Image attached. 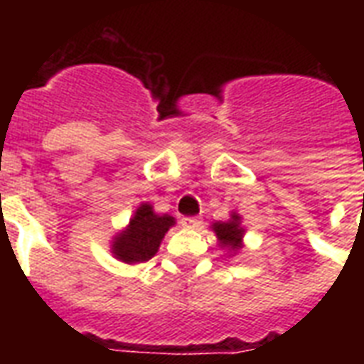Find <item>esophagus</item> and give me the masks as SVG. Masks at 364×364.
<instances>
[{
	"label": "esophagus",
	"instance_id": "34e87169",
	"mask_svg": "<svg viewBox=\"0 0 364 364\" xmlns=\"http://www.w3.org/2000/svg\"><path fill=\"white\" fill-rule=\"evenodd\" d=\"M183 227L187 228H200V225H202V221H200L198 217H183Z\"/></svg>",
	"mask_w": 364,
	"mask_h": 364
}]
</instances>
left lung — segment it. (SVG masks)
Listing matches in <instances>:
<instances>
[{
	"label": "left lung",
	"instance_id": "8db88e82",
	"mask_svg": "<svg viewBox=\"0 0 364 364\" xmlns=\"http://www.w3.org/2000/svg\"><path fill=\"white\" fill-rule=\"evenodd\" d=\"M211 230L215 234L217 243L223 249H227L228 255H236L243 247V234L245 228L242 227V217L240 213L232 211L228 221H217L211 225Z\"/></svg>",
	"mask_w": 364,
	"mask_h": 364
}]
</instances>
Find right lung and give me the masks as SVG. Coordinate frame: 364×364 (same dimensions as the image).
Instances as JSON below:
<instances>
[{
  "label": "right lung",
  "mask_w": 364,
  "mask_h": 364,
  "mask_svg": "<svg viewBox=\"0 0 364 364\" xmlns=\"http://www.w3.org/2000/svg\"><path fill=\"white\" fill-rule=\"evenodd\" d=\"M176 225V217L156 213L149 202H141L130 223L111 240V255L124 264H139L153 259L166 232Z\"/></svg>",
  "instance_id": "add662e5"
}]
</instances>
